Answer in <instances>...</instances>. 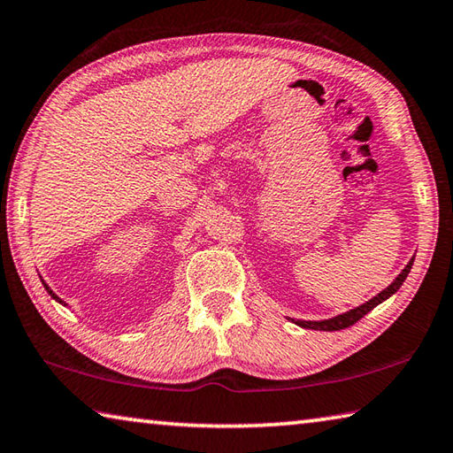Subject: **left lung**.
Here are the masks:
<instances>
[{"instance_id":"obj_1","label":"left lung","mask_w":453,"mask_h":453,"mask_svg":"<svg viewBox=\"0 0 453 453\" xmlns=\"http://www.w3.org/2000/svg\"><path fill=\"white\" fill-rule=\"evenodd\" d=\"M410 268H411V260H410V265H408L406 268H403L398 279H395V280L390 284V287L380 292L378 296L372 298L370 303L362 304V306H358V308H354V311H350V312L340 314V316H336V319L322 320V322H296V324H300V326H304V328L328 330V332H332V330H344V328H348V326H352V324H356L360 319H364V316H366V314L372 311V308H376L380 303H384V300H386L388 296H392L394 292L402 287L403 280H406L408 273H410Z\"/></svg>"}]
</instances>
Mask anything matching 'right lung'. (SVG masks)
Segmentation results:
<instances>
[{
    "instance_id": "1",
    "label": "right lung",
    "mask_w": 453,
    "mask_h": 453,
    "mask_svg": "<svg viewBox=\"0 0 453 453\" xmlns=\"http://www.w3.org/2000/svg\"><path fill=\"white\" fill-rule=\"evenodd\" d=\"M43 287H45V290H47V292H50V295H51V296H53V298H55V300H59V298H58V296H55V295H53V290H51V288H50V287H47V284H45V282H43ZM59 303H61V300H59Z\"/></svg>"
}]
</instances>
